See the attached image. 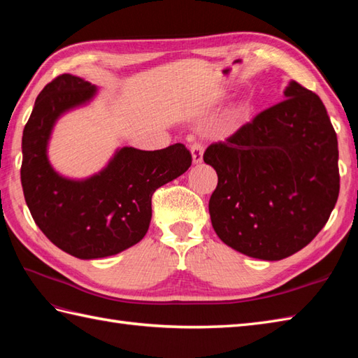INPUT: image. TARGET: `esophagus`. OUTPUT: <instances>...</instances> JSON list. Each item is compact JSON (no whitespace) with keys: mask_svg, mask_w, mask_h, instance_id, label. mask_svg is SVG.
I'll list each match as a JSON object with an SVG mask.
<instances>
[{"mask_svg":"<svg viewBox=\"0 0 358 358\" xmlns=\"http://www.w3.org/2000/svg\"><path fill=\"white\" fill-rule=\"evenodd\" d=\"M203 146L200 143H194L191 146V154H192V162L194 164H200L203 162Z\"/></svg>","mask_w":358,"mask_h":358,"instance_id":"esophagus-1","label":"esophagus"}]
</instances>
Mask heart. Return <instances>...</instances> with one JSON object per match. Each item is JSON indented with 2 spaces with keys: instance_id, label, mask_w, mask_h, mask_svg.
Here are the masks:
<instances>
[{
  "instance_id": "b5f03b06",
  "label": "heart",
  "mask_w": 358,
  "mask_h": 358,
  "mask_svg": "<svg viewBox=\"0 0 358 358\" xmlns=\"http://www.w3.org/2000/svg\"><path fill=\"white\" fill-rule=\"evenodd\" d=\"M245 109H246V108H241V110H245Z\"/></svg>"
}]
</instances>
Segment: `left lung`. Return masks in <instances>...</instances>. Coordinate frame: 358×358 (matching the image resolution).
Instances as JSON below:
<instances>
[{"mask_svg":"<svg viewBox=\"0 0 358 358\" xmlns=\"http://www.w3.org/2000/svg\"><path fill=\"white\" fill-rule=\"evenodd\" d=\"M203 159L218 175L209 200L214 231L248 257L277 262L299 252L338 199L336 131L320 96L296 81Z\"/></svg>","mask_w":358,"mask_h":358,"instance_id":"8db88e82","label":"left lung"}]
</instances>
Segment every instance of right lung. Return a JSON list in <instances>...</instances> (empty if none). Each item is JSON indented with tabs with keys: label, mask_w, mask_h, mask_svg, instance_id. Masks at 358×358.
<instances>
[{
	"label": "right lung",
	"mask_w": 358,
	"mask_h": 358,
	"mask_svg": "<svg viewBox=\"0 0 358 358\" xmlns=\"http://www.w3.org/2000/svg\"><path fill=\"white\" fill-rule=\"evenodd\" d=\"M96 87L71 73L36 96L22 131L21 185L36 226L53 245L81 260L115 255L146 235L152 194L183 175L191 152L175 143L159 150L121 148L92 177L73 180L53 169L48 146L58 118L94 100Z\"/></svg>",
	"instance_id": "add662e5"
}]
</instances>
